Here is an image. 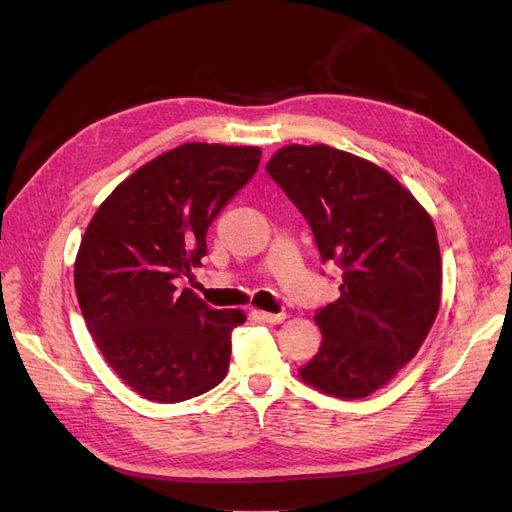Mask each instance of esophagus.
<instances>
[{
	"label": "esophagus",
	"instance_id": "1",
	"mask_svg": "<svg viewBox=\"0 0 512 512\" xmlns=\"http://www.w3.org/2000/svg\"><path fill=\"white\" fill-rule=\"evenodd\" d=\"M256 314L262 322H269V324H280L286 318V314H271V312H256Z\"/></svg>",
	"mask_w": 512,
	"mask_h": 512
}]
</instances>
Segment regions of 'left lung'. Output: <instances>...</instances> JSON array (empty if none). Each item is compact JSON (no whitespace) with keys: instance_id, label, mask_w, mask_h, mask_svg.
<instances>
[{"instance_id":"left-lung-1","label":"left lung","mask_w":512,"mask_h":512,"mask_svg":"<svg viewBox=\"0 0 512 512\" xmlns=\"http://www.w3.org/2000/svg\"><path fill=\"white\" fill-rule=\"evenodd\" d=\"M267 173L312 228L322 262L342 269V297L316 312L322 344L299 376L333 397H367L414 359L438 316L436 228L384 168L329 145L282 147Z\"/></svg>"}]
</instances>
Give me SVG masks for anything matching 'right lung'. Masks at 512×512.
<instances>
[{"mask_svg":"<svg viewBox=\"0 0 512 512\" xmlns=\"http://www.w3.org/2000/svg\"><path fill=\"white\" fill-rule=\"evenodd\" d=\"M258 147L185 143L119 183L91 218L74 262L85 324L106 363L149 401L218 386L241 309H213L177 280L207 254V230L260 164Z\"/></svg>","mask_w":512,"mask_h":512,"instance_id":"1","label":"right lung"}]
</instances>
